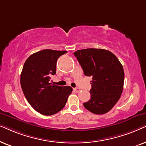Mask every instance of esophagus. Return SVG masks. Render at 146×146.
I'll return each instance as SVG.
<instances>
[{
    "mask_svg": "<svg viewBox=\"0 0 146 146\" xmlns=\"http://www.w3.org/2000/svg\"><path fill=\"white\" fill-rule=\"evenodd\" d=\"M73 90H74L76 93H78L80 91V89L78 88V87H75V88H73Z\"/></svg>",
    "mask_w": 146,
    "mask_h": 146,
    "instance_id": "esophagus-1",
    "label": "esophagus"
}]
</instances>
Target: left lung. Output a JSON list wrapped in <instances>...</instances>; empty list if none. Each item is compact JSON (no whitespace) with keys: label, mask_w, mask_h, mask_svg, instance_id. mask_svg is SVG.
I'll use <instances>...</instances> for the list:
<instances>
[{"label":"left lung","mask_w":146,"mask_h":146,"mask_svg":"<svg viewBox=\"0 0 146 146\" xmlns=\"http://www.w3.org/2000/svg\"><path fill=\"white\" fill-rule=\"evenodd\" d=\"M85 76L91 81V99L83 106L91 113L102 115L111 110L123 91L124 71L111 52L102 48H85L75 51Z\"/></svg>","instance_id":"left-lung-1"}]
</instances>
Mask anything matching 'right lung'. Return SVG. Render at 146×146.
I'll return each instance as SVG.
<instances>
[{
	"label": "right lung",
	"instance_id": "1",
	"mask_svg": "<svg viewBox=\"0 0 146 146\" xmlns=\"http://www.w3.org/2000/svg\"><path fill=\"white\" fill-rule=\"evenodd\" d=\"M67 50L44 49L26 60L21 74L23 93L34 110L44 115L57 113L65 107L73 89L50 83L56 74L57 61Z\"/></svg>",
	"mask_w": 146,
	"mask_h": 146
}]
</instances>
